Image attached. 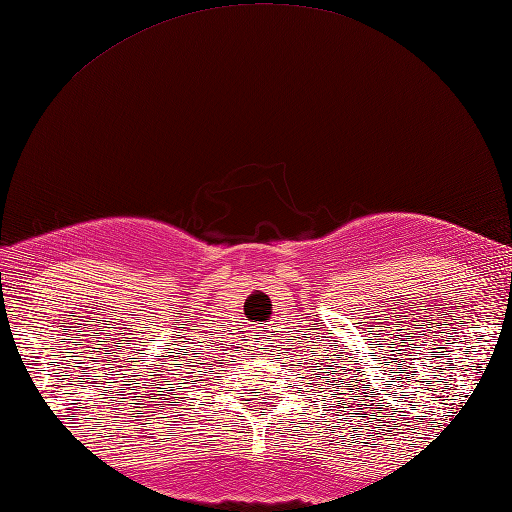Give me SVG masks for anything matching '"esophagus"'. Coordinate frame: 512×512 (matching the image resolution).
<instances>
[{
    "label": "esophagus",
    "instance_id": "34e87169",
    "mask_svg": "<svg viewBox=\"0 0 512 512\" xmlns=\"http://www.w3.org/2000/svg\"><path fill=\"white\" fill-rule=\"evenodd\" d=\"M253 346H255V348H266L268 344L264 342V335H255V339H253Z\"/></svg>",
    "mask_w": 512,
    "mask_h": 512
}]
</instances>
